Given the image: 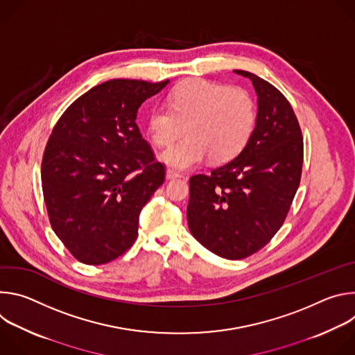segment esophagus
I'll list each match as a JSON object with an SVG mask.
<instances>
[{"label": "esophagus", "instance_id": "1", "mask_svg": "<svg viewBox=\"0 0 355 355\" xmlns=\"http://www.w3.org/2000/svg\"><path fill=\"white\" fill-rule=\"evenodd\" d=\"M181 177H182V175H181L180 173L174 171V170H170V168H168V170L166 171V178H167V180H177V178H181Z\"/></svg>", "mask_w": 355, "mask_h": 355}]
</instances>
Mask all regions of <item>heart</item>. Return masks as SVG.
Listing matches in <instances>:
<instances>
[{
    "mask_svg": "<svg viewBox=\"0 0 355 355\" xmlns=\"http://www.w3.org/2000/svg\"><path fill=\"white\" fill-rule=\"evenodd\" d=\"M256 123L251 96L241 88H227L207 80L180 83L168 95V107L159 105L147 116V133L157 146L170 144L160 162L174 170H188L205 160L225 163L247 144Z\"/></svg>",
    "mask_w": 355,
    "mask_h": 355,
    "instance_id": "heart-1",
    "label": "heart"
}]
</instances>
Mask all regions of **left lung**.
<instances>
[{
  "instance_id": "1",
  "label": "left lung",
  "mask_w": 355,
  "mask_h": 355,
  "mask_svg": "<svg viewBox=\"0 0 355 355\" xmlns=\"http://www.w3.org/2000/svg\"><path fill=\"white\" fill-rule=\"evenodd\" d=\"M252 133L239 156L189 180L187 208L192 236L216 256L240 260L263 248L282 226L297 191L303 139L288 99L259 76Z\"/></svg>"
}]
</instances>
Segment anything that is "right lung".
Here are the masks:
<instances>
[{
    "label": "right lung",
    "mask_w": 355,
    "mask_h": 355,
    "mask_svg": "<svg viewBox=\"0 0 355 355\" xmlns=\"http://www.w3.org/2000/svg\"><path fill=\"white\" fill-rule=\"evenodd\" d=\"M170 80H110L64 111L46 144L42 189L56 236L88 266L110 263L137 237L139 215L164 182L136 125L146 99Z\"/></svg>",
    "instance_id": "add662e5"
}]
</instances>
